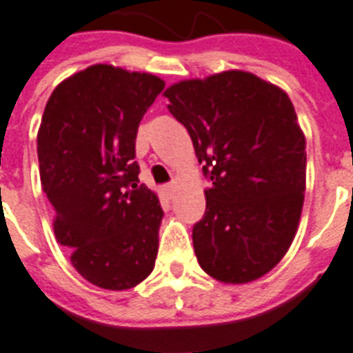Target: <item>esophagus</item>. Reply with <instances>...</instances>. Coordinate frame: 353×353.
<instances>
[{
  "label": "esophagus",
  "mask_w": 353,
  "mask_h": 353,
  "mask_svg": "<svg viewBox=\"0 0 353 353\" xmlns=\"http://www.w3.org/2000/svg\"><path fill=\"white\" fill-rule=\"evenodd\" d=\"M163 190V193L168 194V196H173V193H174V190H176V182H171V184H165L162 188Z\"/></svg>",
  "instance_id": "34e87169"
}]
</instances>
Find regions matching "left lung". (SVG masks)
Returning a JSON list of instances; mask_svg holds the SVG:
<instances>
[{
    "mask_svg": "<svg viewBox=\"0 0 353 353\" xmlns=\"http://www.w3.org/2000/svg\"><path fill=\"white\" fill-rule=\"evenodd\" d=\"M163 97L211 180L193 225L200 268L221 283H252L286 255L303 211L306 140L292 100L246 70L179 81Z\"/></svg>",
    "mask_w": 353,
    "mask_h": 353,
    "instance_id": "1",
    "label": "left lung"
}]
</instances>
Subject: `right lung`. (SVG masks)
I'll return each mask as SVG.
<instances>
[{
  "instance_id": "right-lung-1",
  "label": "right lung",
  "mask_w": 353,
  "mask_h": 353,
  "mask_svg": "<svg viewBox=\"0 0 353 353\" xmlns=\"http://www.w3.org/2000/svg\"><path fill=\"white\" fill-rule=\"evenodd\" d=\"M165 87L159 76L98 63L69 76L45 105L39 179L54 235L94 286L122 292L153 272L163 211L140 185V120Z\"/></svg>"
}]
</instances>
